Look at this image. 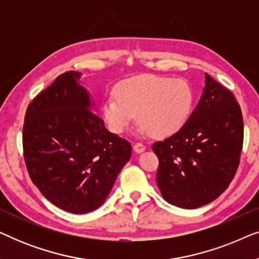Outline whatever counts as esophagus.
Instances as JSON below:
<instances>
[{
    "label": "esophagus",
    "instance_id": "34e87169",
    "mask_svg": "<svg viewBox=\"0 0 259 259\" xmlns=\"http://www.w3.org/2000/svg\"><path fill=\"white\" fill-rule=\"evenodd\" d=\"M133 150H134V152H137V153H141V152H144L145 150H146V146L141 143H136L133 145Z\"/></svg>",
    "mask_w": 259,
    "mask_h": 259
}]
</instances>
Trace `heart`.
Masks as SVG:
<instances>
[{
	"instance_id": "heart-1",
	"label": "heart",
	"mask_w": 259,
	"mask_h": 259,
	"mask_svg": "<svg viewBox=\"0 0 259 259\" xmlns=\"http://www.w3.org/2000/svg\"><path fill=\"white\" fill-rule=\"evenodd\" d=\"M193 91L184 79L141 75L122 81L115 98L105 101L104 118L112 132H125L136 115L141 134L165 138L178 132L192 112Z\"/></svg>"
}]
</instances>
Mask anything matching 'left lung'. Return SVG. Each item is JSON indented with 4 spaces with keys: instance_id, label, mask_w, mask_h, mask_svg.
I'll list each match as a JSON object with an SVG mask.
<instances>
[{
    "instance_id": "8db88e82",
    "label": "left lung",
    "mask_w": 259,
    "mask_h": 259,
    "mask_svg": "<svg viewBox=\"0 0 259 259\" xmlns=\"http://www.w3.org/2000/svg\"><path fill=\"white\" fill-rule=\"evenodd\" d=\"M244 125L228 88L205 74L199 102L185 125L152 150L159 159L157 184L169 204L197 208L228 189L239 165Z\"/></svg>"
}]
</instances>
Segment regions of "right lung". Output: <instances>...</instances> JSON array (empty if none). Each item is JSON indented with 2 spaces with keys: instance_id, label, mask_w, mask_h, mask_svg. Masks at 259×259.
<instances>
[{
  "instance_id": "right-lung-1",
  "label": "right lung",
  "mask_w": 259,
  "mask_h": 259,
  "mask_svg": "<svg viewBox=\"0 0 259 259\" xmlns=\"http://www.w3.org/2000/svg\"><path fill=\"white\" fill-rule=\"evenodd\" d=\"M81 73L66 72L28 106L23 153L40 192L62 210L88 213L105 203L132 146L95 114Z\"/></svg>"
}]
</instances>
